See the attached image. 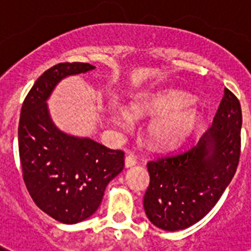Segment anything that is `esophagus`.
I'll return each instance as SVG.
<instances>
[{
  "mask_svg": "<svg viewBox=\"0 0 251 251\" xmlns=\"http://www.w3.org/2000/svg\"><path fill=\"white\" fill-rule=\"evenodd\" d=\"M136 165H137L136 157L133 156V154H128V156L126 157V159H124V166H126V168L133 167V166H136Z\"/></svg>",
  "mask_w": 251,
  "mask_h": 251,
  "instance_id": "esophagus-1",
  "label": "esophagus"
}]
</instances>
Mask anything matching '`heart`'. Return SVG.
Here are the masks:
<instances>
[{
    "label": "heart",
    "instance_id": "heart-1",
    "mask_svg": "<svg viewBox=\"0 0 251 251\" xmlns=\"http://www.w3.org/2000/svg\"><path fill=\"white\" fill-rule=\"evenodd\" d=\"M134 118L156 117L148 124L146 137L151 147L156 150H172L183 145L200 127L202 115L192 104L187 93L171 90L152 95L142 103L118 108L112 113L113 123L128 129Z\"/></svg>",
    "mask_w": 251,
    "mask_h": 251
}]
</instances>
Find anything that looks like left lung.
<instances>
[{
	"instance_id": "8db88e82",
	"label": "left lung",
	"mask_w": 251,
	"mask_h": 251,
	"mask_svg": "<svg viewBox=\"0 0 251 251\" xmlns=\"http://www.w3.org/2000/svg\"><path fill=\"white\" fill-rule=\"evenodd\" d=\"M241 122L240 103L225 88L211 128L196 146L148 162L143 207L153 225L166 231L183 230L211 211L238 168Z\"/></svg>"
}]
</instances>
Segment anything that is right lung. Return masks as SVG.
<instances>
[{"mask_svg":"<svg viewBox=\"0 0 251 251\" xmlns=\"http://www.w3.org/2000/svg\"><path fill=\"white\" fill-rule=\"evenodd\" d=\"M94 69L86 63L52 66L35 81L21 108L19 151L24 181L35 203L63 224L92 216L106 185L124 167L122 151L63 132L49 112L48 99L60 81Z\"/></svg>","mask_w":251,"mask_h":251,"instance_id":"obj_1","label":"right lung"}]
</instances>
